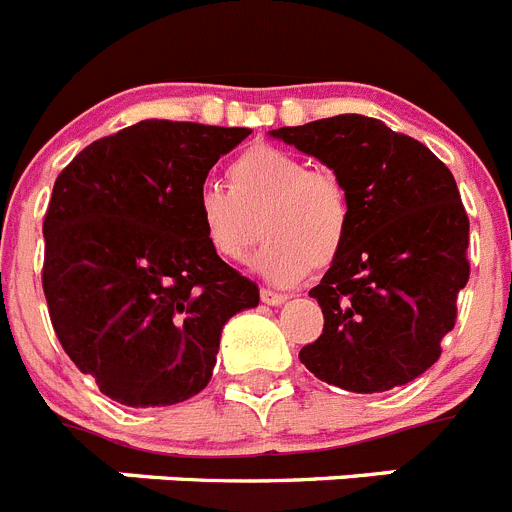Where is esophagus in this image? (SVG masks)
Returning <instances> with one entry per match:
<instances>
[{
	"instance_id": "34e87169",
	"label": "esophagus",
	"mask_w": 512,
	"mask_h": 512,
	"mask_svg": "<svg viewBox=\"0 0 512 512\" xmlns=\"http://www.w3.org/2000/svg\"><path fill=\"white\" fill-rule=\"evenodd\" d=\"M261 302L264 305H284L287 302V295L284 292H274V289H261Z\"/></svg>"
}]
</instances>
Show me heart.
<instances>
[{
	"label": "heart",
	"instance_id": "heart-1",
	"mask_svg": "<svg viewBox=\"0 0 512 512\" xmlns=\"http://www.w3.org/2000/svg\"><path fill=\"white\" fill-rule=\"evenodd\" d=\"M194 220L217 259L243 261L256 235L253 269L274 284H295L328 269L351 235V197L333 171L277 146H251L228 169V189L205 184ZM260 228H255V223Z\"/></svg>",
	"mask_w": 512,
	"mask_h": 512
}]
</instances>
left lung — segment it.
Instances as JSON below:
<instances>
[{
  "label": "left lung",
  "instance_id": "8db88e82",
  "mask_svg": "<svg viewBox=\"0 0 512 512\" xmlns=\"http://www.w3.org/2000/svg\"><path fill=\"white\" fill-rule=\"evenodd\" d=\"M271 135L323 161L351 197L346 248L310 289L323 333L300 361L361 395L413 382L441 356L469 282V217L454 174L374 117H325Z\"/></svg>",
  "mask_w": 512,
  "mask_h": 512
}]
</instances>
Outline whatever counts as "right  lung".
Wrapping results in <instances>:
<instances>
[{
    "label": "right lung",
    "mask_w": 512,
    "mask_h": 512,
    "mask_svg": "<svg viewBox=\"0 0 512 512\" xmlns=\"http://www.w3.org/2000/svg\"><path fill=\"white\" fill-rule=\"evenodd\" d=\"M248 128L140 120L94 140L53 184L43 292L58 341L99 392L161 408L202 392L223 325L259 287L217 259L194 197Z\"/></svg>",
    "instance_id": "right-lung-1"
}]
</instances>
